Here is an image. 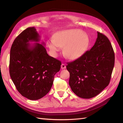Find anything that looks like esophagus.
<instances>
[{
	"label": "esophagus",
	"mask_w": 123,
	"mask_h": 123,
	"mask_svg": "<svg viewBox=\"0 0 123 123\" xmlns=\"http://www.w3.org/2000/svg\"><path fill=\"white\" fill-rule=\"evenodd\" d=\"M61 68L62 69H66V65H65L64 64H61Z\"/></svg>",
	"instance_id": "obj_1"
}]
</instances>
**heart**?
I'll return each mask as SVG.
<instances>
[{
    "instance_id": "obj_1",
    "label": "heart",
    "mask_w": 123,
    "mask_h": 123,
    "mask_svg": "<svg viewBox=\"0 0 123 123\" xmlns=\"http://www.w3.org/2000/svg\"><path fill=\"white\" fill-rule=\"evenodd\" d=\"M88 36L78 30H68L59 32L48 41L49 49L56 55L63 48V53L67 58L74 60L81 56L88 45Z\"/></svg>"
}]
</instances>
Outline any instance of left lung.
Wrapping results in <instances>:
<instances>
[{
    "mask_svg": "<svg viewBox=\"0 0 123 123\" xmlns=\"http://www.w3.org/2000/svg\"><path fill=\"white\" fill-rule=\"evenodd\" d=\"M97 34L90 50L66 67L71 90L82 98H93L108 86L114 67L115 54L110 41L103 34Z\"/></svg>",
    "mask_w": 123,
    "mask_h": 123,
    "instance_id": "8db88e82",
    "label": "left lung"
}]
</instances>
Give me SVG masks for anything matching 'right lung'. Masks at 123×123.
Here are the masks:
<instances>
[{"label": "right lung", "mask_w": 123, "mask_h": 123, "mask_svg": "<svg viewBox=\"0 0 123 123\" xmlns=\"http://www.w3.org/2000/svg\"><path fill=\"white\" fill-rule=\"evenodd\" d=\"M34 27L25 30L15 38L10 52L9 74L17 90L30 100L42 98L53 85L61 62L49 56L45 43ZM35 42L31 46V42Z\"/></svg>", "instance_id": "1"}]
</instances>
